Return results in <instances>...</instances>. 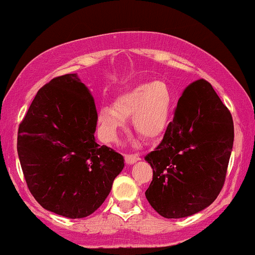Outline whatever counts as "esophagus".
<instances>
[{
	"mask_svg": "<svg viewBox=\"0 0 255 255\" xmlns=\"http://www.w3.org/2000/svg\"><path fill=\"white\" fill-rule=\"evenodd\" d=\"M125 159L127 164H134V163L137 162L140 159L139 154H125Z\"/></svg>",
	"mask_w": 255,
	"mask_h": 255,
	"instance_id": "34e87169",
	"label": "esophagus"
}]
</instances>
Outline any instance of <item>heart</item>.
<instances>
[{
  "mask_svg": "<svg viewBox=\"0 0 255 255\" xmlns=\"http://www.w3.org/2000/svg\"><path fill=\"white\" fill-rule=\"evenodd\" d=\"M172 92L164 81L141 84L118 98L115 107L103 105L98 110L99 133L114 140L125 126L126 118H133L134 129L144 139H156L168 125L172 107Z\"/></svg>",
  "mask_w": 255,
  "mask_h": 255,
  "instance_id": "b5f03b06",
  "label": "heart"
}]
</instances>
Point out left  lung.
<instances>
[{
    "mask_svg": "<svg viewBox=\"0 0 255 255\" xmlns=\"http://www.w3.org/2000/svg\"><path fill=\"white\" fill-rule=\"evenodd\" d=\"M233 144V118L211 84L187 86L163 140L145 156L153 169L145 192L151 206L165 218L210 206L223 188Z\"/></svg>",
    "mask_w": 255,
    "mask_h": 255,
    "instance_id": "obj_1",
    "label": "left lung"
}]
</instances>
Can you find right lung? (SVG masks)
Segmentation results:
<instances>
[{
    "label": "right lung",
    "instance_id": "obj_1",
    "mask_svg": "<svg viewBox=\"0 0 255 255\" xmlns=\"http://www.w3.org/2000/svg\"><path fill=\"white\" fill-rule=\"evenodd\" d=\"M97 110L77 74L54 78L37 92L17 130L28 189L44 209L84 218L104 203L122 171L121 154L96 142Z\"/></svg>",
    "mask_w": 255,
    "mask_h": 255
}]
</instances>
